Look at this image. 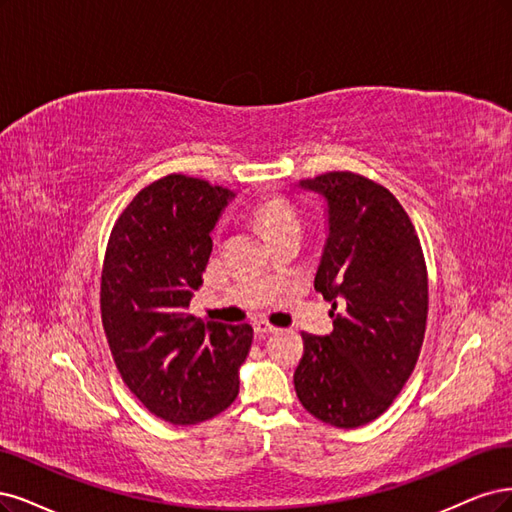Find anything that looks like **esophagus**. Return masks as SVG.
<instances>
[{
	"mask_svg": "<svg viewBox=\"0 0 512 512\" xmlns=\"http://www.w3.org/2000/svg\"><path fill=\"white\" fill-rule=\"evenodd\" d=\"M253 329H255L257 334H272V332H276V327L270 325L268 321H255Z\"/></svg>",
	"mask_w": 512,
	"mask_h": 512,
	"instance_id": "34e87169",
	"label": "esophagus"
}]
</instances>
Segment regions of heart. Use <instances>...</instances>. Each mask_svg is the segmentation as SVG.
<instances>
[{"instance_id": "b5f03b06", "label": "heart", "mask_w": 512, "mask_h": 512, "mask_svg": "<svg viewBox=\"0 0 512 512\" xmlns=\"http://www.w3.org/2000/svg\"><path fill=\"white\" fill-rule=\"evenodd\" d=\"M255 221L261 225L268 238L287 232H300V217L283 197H268L255 206Z\"/></svg>"}]
</instances>
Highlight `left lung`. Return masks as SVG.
Listing matches in <instances>:
<instances>
[{
  "instance_id": "8db88e82",
  "label": "left lung",
  "mask_w": 512,
  "mask_h": 512,
  "mask_svg": "<svg viewBox=\"0 0 512 512\" xmlns=\"http://www.w3.org/2000/svg\"><path fill=\"white\" fill-rule=\"evenodd\" d=\"M298 187L327 202L315 289L334 302V332L302 334L293 385L312 417L351 430L381 417L417 366L427 321L425 259L415 225L383 185L325 172Z\"/></svg>"
}]
</instances>
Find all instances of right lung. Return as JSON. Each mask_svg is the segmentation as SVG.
I'll list each match as a JSON object with an SVG mask.
<instances>
[{
    "label": "right lung",
    "mask_w": 512,
    "mask_h": 512,
    "mask_svg": "<svg viewBox=\"0 0 512 512\" xmlns=\"http://www.w3.org/2000/svg\"><path fill=\"white\" fill-rule=\"evenodd\" d=\"M234 193L168 174L144 187L112 227L102 323L125 385L174 425L212 419L236 400L253 327L189 315L212 251L210 232Z\"/></svg>",
    "instance_id": "1"
}]
</instances>
